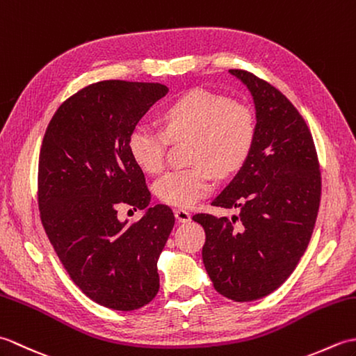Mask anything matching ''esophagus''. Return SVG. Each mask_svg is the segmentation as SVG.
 Returning <instances> with one entry per match:
<instances>
[{
  "instance_id": "obj_1",
  "label": "esophagus",
  "mask_w": 356,
  "mask_h": 356,
  "mask_svg": "<svg viewBox=\"0 0 356 356\" xmlns=\"http://www.w3.org/2000/svg\"><path fill=\"white\" fill-rule=\"evenodd\" d=\"M174 216H176V218L179 222H182V223H186V222H190L191 220V214L188 213L186 209H174Z\"/></svg>"
}]
</instances>
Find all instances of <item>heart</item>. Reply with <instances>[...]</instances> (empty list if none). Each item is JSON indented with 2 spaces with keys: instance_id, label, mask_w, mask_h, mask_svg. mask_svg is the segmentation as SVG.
<instances>
[{
  "instance_id": "obj_1",
  "label": "heart",
  "mask_w": 356,
  "mask_h": 356,
  "mask_svg": "<svg viewBox=\"0 0 356 356\" xmlns=\"http://www.w3.org/2000/svg\"><path fill=\"white\" fill-rule=\"evenodd\" d=\"M162 131L140 124L128 138V151L142 171L163 170L170 140L191 139V168L168 171L156 182L162 202L190 208L205 197L220 177L237 172L251 154L257 136L255 111L223 95L194 90L161 113Z\"/></svg>"
}]
</instances>
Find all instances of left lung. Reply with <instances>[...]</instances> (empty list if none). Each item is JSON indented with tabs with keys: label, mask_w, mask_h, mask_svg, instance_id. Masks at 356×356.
<instances>
[{
	"label": "left lung",
	"mask_w": 356,
	"mask_h": 356,
	"mask_svg": "<svg viewBox=\"0 0 356 356\" xmlns=\"http://www.w3.org/2000/svg\"><path fill=\"white\" fill-rule=\"evenodd\" d=\"M249 88L257 136L251 154L213 207L240 214L193 216L205 229L202 259L216 291L234 301L266 297L305 254L321 199V172L311 130L292 102L246 70H229Z\"/></svg>",
	"instance_id": "1"
}]
</instances>
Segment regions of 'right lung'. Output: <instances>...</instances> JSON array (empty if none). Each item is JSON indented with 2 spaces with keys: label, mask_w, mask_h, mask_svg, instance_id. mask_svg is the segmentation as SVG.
Returning <instances> with one entry per match:
<instances>
[{
  "label": "right lung",
  "mask_w": 356,
  "mask_h": 356,
  "mask_svg": "<svg viewBox=\"0 0 356 356\" xmlns=\"http://www.w3.org/2000/svg\"><path fill=\"white\" fill-rule=\"evenodd\" d=\"M168 93L157 82L101 81L64 101L45 130L38 207L50 243L73 283L115 311H134L159 292L157 260L174 226L128 151L133 128ZM145 209L133 224L117 207Z\"/></svg>",
  "instance_id": "obj_1"
}]
</instances>
